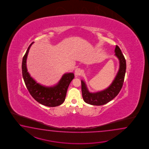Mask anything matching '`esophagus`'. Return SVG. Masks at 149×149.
I'll use <instances>...</instances> for the list:
<instances>
[{"mask_svg":"<svg viewBox=\"0 0 149 149\" xmlns=\"http://www.w3.org/2000/svg\"><path fill=\"white\" fill-rule=\"evenodd\" d=\"M81 73H82V71L80 68H77L74 71V73L76 76H80Z\"/></svg>","mask_w":149,"mask_h":149,"instance_id":"34e87169","label":"esophagus"}]
</instances>
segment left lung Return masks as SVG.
Returning a JSON list of instances; mask_svg holds the SVG:
<instances>
[{
	"label": "left lung",
	"mask_w": 149,
	"mask_h": 149,
	"mask_svg": "<svg viewBox=\"0 0 149 149\" xmlns=\"http://www.w3.org/2000/svg\"><path fill=\"white\" fill-rule=\"evenodd\" d=\"M116 55L120 62V68L113 81L108 88L101 92L91 93L89 92L85 83L81 80V91L83 99L86 103L93 105H102L111 101L117 96L123 85L126 70V62L120 48L116 46Z\"/></svg>",
	"instance_id": "obj_1"
}]
</instances>
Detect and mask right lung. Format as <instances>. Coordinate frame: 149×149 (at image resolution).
<instances>
[{"label": "right lung", "instance_id": "obj_1", "mask_svg": "<svg viewBox=\"0 0 149 149\" xmlns=\"http://www.w3.org/2000/svg\"><path fill=\"white\" fill-rule=\"evenodd\" d=\"M33 43V42L29 45L23 57L22 70L25 85L33 98L39 103L49 107H57L62 104L64 101L67 89L70 82L74 77V74H64L57 85L52 87H44L36 82L30 76L26 66V61L29 51Z\"/></svg>", "mask_w": 149, "mask_h": 149}]
</instances>
